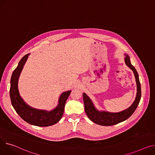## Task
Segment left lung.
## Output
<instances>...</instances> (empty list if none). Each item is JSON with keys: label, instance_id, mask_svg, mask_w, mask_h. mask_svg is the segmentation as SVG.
I'll return each mask as SVG.
<instances>
[{"label": "left lung", "instance_id": "1", "mask_svg": "<svg viewBox=\"0 0 155 155\" xmlns=\"http://www.w3.org/2000/svg\"><path fill=\"white\" fill-rule=\"evenodd\" d=\"M125 61L126 65L131 70H133L135 77L137 87V93L135 100L128 108L118 113H110L105 111H100L96 109L91 99L87 94L84 93L83 98L85 113L89 119L93 122L95 123L96 124L102 126H112L118 124V123L126 120L131 117L139 104L141 96V91L138 74L135 68L131 65L130 57L127 54H125Z\"/></svg>", "mask_w": 155, "mask_h": 155}]
</instances>
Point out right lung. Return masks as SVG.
Segmentation results:
<instances>
[{
    "label": "right lung",
    "instance_id": "1",
    "mask_svg": "<svg viewBox=\"0 0 155 155\" xmlns=\"http://www.w3.org/2000/svg\"><path fill=\"white\" fill-rule=\"evenodd\" d=\"M29 55V54L25 55L20 60L10 79V97L12 105L17 114L29 124L37 127L53 125L58 122L62 117L65 103L70 94L71 90L65 91L61 94L58 105L51 111L38 110L28 105L20 95L18 81Z\"/></svg>",
    "mask_w": 155,
    "mask_h": 155
}]
</instances>
